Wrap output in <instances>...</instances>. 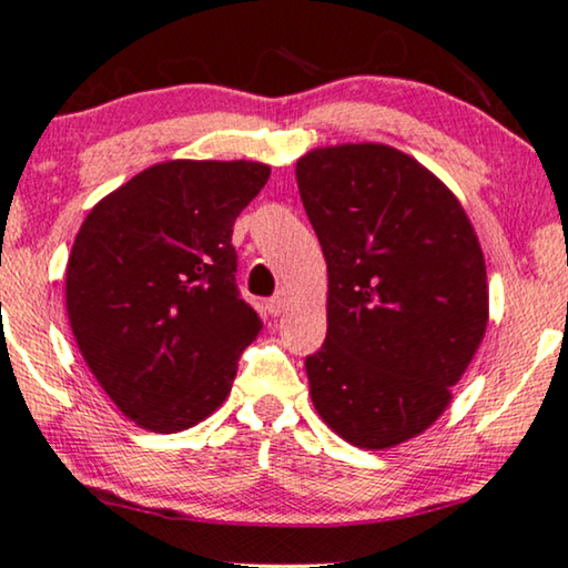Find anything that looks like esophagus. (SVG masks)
I'll use <instances>...</instances> for the list:
<instances>
[{"label":"esophagus","mask_w":568,"mask_h":568,"mask_svg":"<svg viewBox=\"0 0 568 568\" xmlns=\"http://www.w3.org/2000/svg\"><path fill=\"white\" fill-rule=\"evenodd\" d=\"M286 307H290V297H286L284 292H282V294H276V297H271V300L266 302V310H268L271 315H274V317L284 315Z\"/></svg>","instance_id":"34e87169"}]
</instances>
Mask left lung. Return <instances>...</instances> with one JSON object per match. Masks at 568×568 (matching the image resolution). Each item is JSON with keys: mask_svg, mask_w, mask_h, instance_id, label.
Returning <instances> with one entry per match:
<instances>
[{"mask_svg": "<svg viewBox=\"0 0 568 568\" xmlns=\"http://www.w3.org/2000/svg\"><path fill=\"white\" fill-rule=\"evenodd\" d=\"M297 184L327 264L312 405L351 446L394 448L446 413L487 333L479 237L456 194L392 145L312 148Z\"/></svg>", "mask_w": 568, "mask_h": 568, "instance_id": "8db88e82", "label": "left lung"}]
</instances>
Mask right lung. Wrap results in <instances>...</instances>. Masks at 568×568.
<instances>
[{"label": "right lung", "instance_id": "right-lung-1", "mask_svg": "<svg viewBox=\"0 0 568 568\" xmlns=\"http://www.w3.org/2000/svg\"><path fill=\"white\" fill-rule=\"evenodd\" d=\"M258 161L174 159L94 204L65 264V312L122 415L182 433L227 399L261 323L235 286V217L268 182Z\"/></svg>", "mask_w": 568, "mask_h": 568}]
</instances>
